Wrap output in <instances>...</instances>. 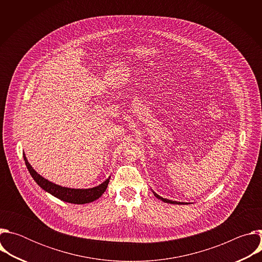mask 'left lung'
Masks as SVG:
<instances>
[{"instance_id":"8db88e82","label":"left lung","mask_w":262,"mask_h":262,"mask_svg":"<svg viewBox=\"0 0 262 262\" xmlns=\"http://www.w3.org/2000/svg\"><path fill=\"white\" fill-rule=\"evenodd\" d=\"M154 194H155V196H156L158 199H161L162 201H164V202H166V203H171V204H188V203H185V202H177V201H172V200H169V199H165V198L161 197L160 195H158V194L155 193V192H154Z\"/></svg>"}]
</instances>
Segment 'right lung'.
I'll use <instances>...</instances> for the list:
<instances>
[{
    "label": "right lung",
    "mask_w": 262,
    "mask_h": 262,
    "mask_svg": "<svg viewBox=\"0 0 262 262\" xmlns=\"http://www.w3.org/2000/svg\"><path fill=\"white\" fill-rule=\"evenodd\" d=\"M24 160L26 163V166L33 177V179L36 181V183L38 184L41 189H43L46 192L50 193L54 197L68 203H73V204H85V203H90L98 199L106 190L107 184L110 181V177L105 179L102 183H100L97 186H94V188L91 189H70V188H65V186L58 185L56 183H53L42 177L37 173L32 166L29 164L25 154H24Z\"/></svg>",
    "instance_id": "right-lung-1"
}]
</instances>
